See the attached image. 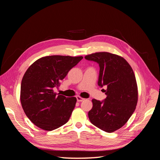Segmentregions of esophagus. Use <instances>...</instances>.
<instances>
[{
  "label": "esophagus",
  "instance_id": "34e87169",
  "mask_svg": "<svg viewBox=\"0 0 160 160\" xmlns=\"http://www.w3.org/2000/svg\"><path fill=\"white\" fill-rule=\"evenodd\" d=\"M84 99H85L84 98H81V97H80L79 95L77 96V101H78V102H81V101H83Z\"/></svg>",
  "mask_w": 160,
  "mask_h": 160
}]
</instances>
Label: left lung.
I'll list each match as a JSON object with an SVG mask.
<instances>
[{
  "label": "left lung",
  "instance_id": "left-lung-1",
  "mask_svg": "<svg viewBox=\"0 0 160 160\" xmlns=\"http://www.w3.org/2000/svg\"><path fill=\"white\" fill-rule=\"evenodd\" d=\"M100 67L98 85L107 86L103 101L92 99L89 111L90 122L108 133L113 132L128 122L136 108L138 90L132 67L122 57L108 52H98L85 57Z\"/></svg>",
  "mask_w": 160,
  "mask_h": 160
}]
</instances>
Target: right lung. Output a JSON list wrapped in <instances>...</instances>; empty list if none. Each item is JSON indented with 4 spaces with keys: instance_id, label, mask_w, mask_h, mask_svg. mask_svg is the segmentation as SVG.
Masks as SVG:
<instances>
[{
    "instance_id": "right-lung-1",
    "label": "right lung",
    "mask_w": 160,
    "mask_h": 160,
    "mask_svg": "<svg viewBox=\"0 0 160 160\" xmlns=\"http://www.w3.org/2000/svg\"><path fill=\"white\" fill-rule=\"evenodd\" d=\"M83 58L43 57L26 71L21 82L20 99L26 115L36 126L52 131L68 122L77 99L57 95L54 88L61 85L60 81Z\"/></svg>"
}]
</instances>
